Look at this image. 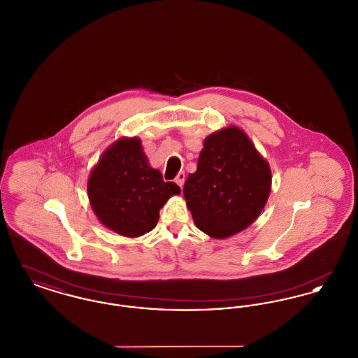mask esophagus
I'll use <instances>...</instances> for the list:
<instances>
[{
  "label": "esophagus",
  "mask_w": 358,
  "mask_h": 358,
  "mask_svg": "<svg viewBox=\"0 0 358 358\" xmlns=\"http://www.w3.org/2000/svg\"><path fill=\"white\" fill-rule=\"evenodd\" d=\"M184 182H185V173L184 171H180L176 177V184L180 187H184Z\"/></svg>",
  "instance_id": "34e87169"
}]
</instances>
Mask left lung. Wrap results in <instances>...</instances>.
Returning a JSON list of instances; mask_svg holds the SVG:
<instances>
[{"mask_svg":"<svg viewBox=\"0 0 358 358\" xmlns=\"http://www.w3.org/2000/svg\"><path fill=\"white\" fill-rule=\"evenodd\" d=\"M271 178L268 162L236 126L206 136L197 171L184 185L196 227L215 238L245 229L267 203Z\"/></svg>","mask_w":358,"mask_h":358,"instance_id":"obj_1","label":"left lung"}]
</instances>
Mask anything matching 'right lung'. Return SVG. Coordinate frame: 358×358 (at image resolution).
<instances>
[{"mask_svg": "<svg viewBox=\"0 0 358 358\" xmlns=\"http://www.w3.org/2000/svg\"><path fill=\"white\" fill-rule=\"evenodd\" d=\"M87 193L106 228L138 238L153 229L159 209L181 189L165 182L161 171L150 168L139 138L123 136L102 154L90 174Z\"/></svg>", "mask_w": 358, "mask_h": 358, "instance_id": "add662e5", "label": "right lung"}]
</instances>
